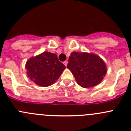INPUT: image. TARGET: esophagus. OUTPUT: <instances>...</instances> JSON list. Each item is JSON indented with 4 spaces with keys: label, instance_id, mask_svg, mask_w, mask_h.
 Here are the masks:
<instances>
[{
    "label": "esophagus",
    "instance_id": "1",
    "mask_svg": "<svg viewBox=\"0 0 131 131\" xmlns=\"http://www.w3.org/2000/svg\"><path fill=\"white\" fill-rule=\"evenodd\" d=\"M63 64H64V65H65V67H67V64H68V62L66 61H65L63 62Z\"/></svg>",
    "mask_w": 131,
    "mask_h": 131
}]
</instances>
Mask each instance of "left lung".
<instances>
[{
  "label": "left lung",
  "instance_id": "obj_1",
  "mask_svg": "<svg viewBox=\"0 0 131 131\" xmlns=\"http://www.w3.org/2000/svg\"><path fill=\"white\" fill-rule=\"evenodd\" d=\"M67 68L74 75L77 83L83 88L96 86L107 73L105 62L94 53L73 52L68 59Z\"/></svg>",
  "mask_w": 131,
  "mask_h": 131
}]
</instances>
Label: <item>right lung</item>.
Returning a JSON list of instances; mask_svg holds the SVG:
<instances>
[{
    "mask_svg": "<svg viewBox=\"0 0 131 131\" xmlns=\"http://www.w3.org/2000/svg\"><path fill=\"white\" fill-rule=\"evenodd\" d=\"M65 68L55 53L48 52L31 57L26 64L28 77L41 86L54 83Z\"/></svg>",
    "mask_w": 131,
    "mask_h": 131,
    "instance_id": "add662e5",
    "label": "right lung"
}]
</instances>
